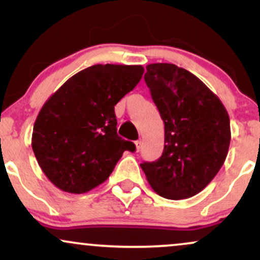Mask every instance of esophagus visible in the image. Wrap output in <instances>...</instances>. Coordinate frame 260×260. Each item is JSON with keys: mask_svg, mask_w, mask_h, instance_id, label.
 <instances>
[{"mask_svg": "<svg viewBox=\"0 0 260 260\" xmlns=\"http://www.w3.org/2000/svg\"><path fill=\"white\" fill-rule=\"evenodd\" d=\"M134 144H136V151H139L140 147H142V142H140V140H137V142H134Z\"/></svg>", "mask_w": 260, "mask_h": 260, "instance_id": "esophagus-1", "label": "esophagus"}]
</instances>
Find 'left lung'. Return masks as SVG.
<instances>
[{
    "label": "left lung",
    "mask_w": 260,
    "mask_h": 260,
    "mask_svg": "<svg viewBox=\"0 0 260 260\" xmlns=\"http://www.w3.org/2000/svg\"><path fill=\"white\" fill-rule=\"evenodd\" d=\"M144 79L165 124V147L159 160L140 168L164 198L198 194L228 156L229 113L201 79L176 64H148Z\"/></svg>",
    "instance_id": "1"
}]
</instances>
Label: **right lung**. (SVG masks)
<instances>
[{
  "label": "right lung",
  "instance_id": "add662e5",
  "mask_svg": "<svg viewBox=\"0 0 260 260\" xmlns=\"http://www.w3.org/2000/svg\"><path fill=\"white\" fill-rule=\"evenodd\" d=\"M142 66L94 64L71 77L41 107L31 147L39 166L63 192L82 194L105 182L124 150L115 105L142 79Z\"/></svg>",
  "mask_w": 260,
  "mask_h": 260
}]
</instances>
